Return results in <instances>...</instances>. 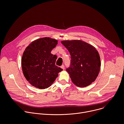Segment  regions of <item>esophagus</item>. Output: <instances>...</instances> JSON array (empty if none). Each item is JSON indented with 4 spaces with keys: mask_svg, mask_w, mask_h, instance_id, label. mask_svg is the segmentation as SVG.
Segmentation results:
<instances>
[{
    "mask_svg": "<svg viewBox=\"0 0 124 124\" xmlns=\"http://www.w3.org/2000/svg\"><path fill=\"white\" fill-rule=\"evenodd\" d=\"M61 68L63 69V70H64L65 69V66L64 65H62L61 66Z\"/></svg>",
    "mask_w": 124,
    "mask_h": 124,
    "instance_id": "1",
    "label": "esophagus"
}]
</instances>
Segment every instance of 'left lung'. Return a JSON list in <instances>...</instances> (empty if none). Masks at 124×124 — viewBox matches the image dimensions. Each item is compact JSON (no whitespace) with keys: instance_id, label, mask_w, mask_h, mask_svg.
<instances>
[{"instance_id":"8db88e82","label":"left lung","mask_w":124,"mask_h":124,"mask_svg":"<svg viewBox=\"0 0 124 124\" xmlns=\"http://www.w3.org/2000/svg\"><path fill=\"white\" fill-rule=\"evenodd\" d=\"M70 55L66 69L73 83L79 87L90 85L97 78L101 68L100 55L96 48L82 40L62 41Z\"/></svg>"}]
</instances>
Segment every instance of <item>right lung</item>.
Listing matches in <instances>:
<instances>
[{
  "instance_id": "right-lung-1",
  "label": "right lung",
  "mask_w": 124,
  "mask_h": 124,
  "mask_svg": "<svg viewBox=\"0 0 124 124\" xmlns=\"http://www.w3.org/2000/svg\"><path fill=\"white\" fill-rule=\"evenodd\" d=\"M57 40L43 38L32 42L25 49L22 58L23 75L33 86L45 89L55 81L63 69L55 65L56 55L51 54Z\"/></svg>"
}]
</instances>
